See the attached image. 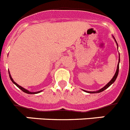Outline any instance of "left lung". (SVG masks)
<instances>
[{
	"label": "left lung",
	"instance_id": "8db88e82",
	"mask_svg": "<svg viewBox=\"0 0 130 130\" xmlns=\"http://www.w3.org/2000/svg\"><path fill=\"white\" fill-rule=\"evenodd\" d=\"M116 41V40H115ZM117 45H118V43H117ZM119 62H120V55H119V64H118V65H117V71H116V73L115 74V75L113 76V77L112 78V79H111V81H109V82L104 87H103L102 88H101L100 90H99L98 91H96V92H88V91H86V90H85V92H89V93H98V92H101L104 91V90H105V89H107V88H108V87H109L110 85H111L115 81L116 79H117V76H118V74H119Z\"/></svg>",
	"mask_w": 130,
	"mask_h": 130
}]
</instances>
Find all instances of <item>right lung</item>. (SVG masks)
Wrapping results in <instances>:
<instances>
[{
  "instance_id": "1",
  "label": "right lung",
  "mask_w": 130,
  "mask_h": 130,
  "mask_svg": "<svg viewBox=\"0 0 130 130\" xmlns=\"http://www.w3.org/2000/svg\"><path fill=\"white\" fill-rule=\"evenodd\" d=\"M9 75H10V79H11V81H12V82H13V83H14L15 85L17 86V87H18V88H20L21 90H22L23 92H25V93H27V94H38V93L42 91V90H41V91H39V92H29V91H28V90H26V89H25V88H23L22 87H21V86H19V85H18V84L16 83L15 82H14V81H13V79H12V78H11V75H10V72H9Z\"/></svg>"
}]
</instances>
